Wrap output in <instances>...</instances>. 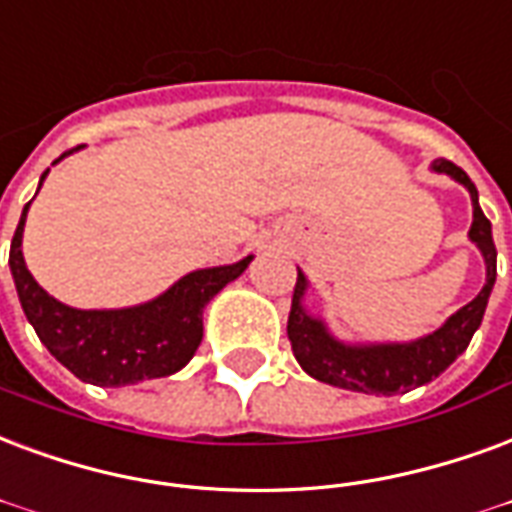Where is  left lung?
I'll return each mask as SVG.
<instances>
[{
  "instance_id": "1",
  "label": "left lung",
  "mask_w": 512,
  "mask_h": 512,
  "mask_svg": "<svg viewBox=\"0 0 512 512\" xmlns=\"http://www.w3.org/2000/svg\"><path fill=\"white\" fill-rule=\"evenodd\" d=\"M431 170L439 176H450L469 192V200H472L469 241L478 246L483 255L486 285L467 306L450 314L437 331L426 333L420 339H412V342H344L339 336H333L320 314H312L309 306L304 304L309 279L298 268L293 306H290V317H287V336L293 344L295 361L301 363V369L314 380L355 393H377V396L407 393L437 380L439 374L467 350L472 336L483 323L488 295L497 282V246L491 238V222L478 203V189L464 170L448 160H434Z\"/></svg>"
}]
</instances>
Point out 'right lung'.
I'll return each instance as SVG.
<instances>
[{
	"label": "right lung",
	"instance_id": "1",
	"mask_svg": "<svg viewBox=\"0 0 512 512\" xmlns=\"http://www.w3.org/2000/svg\"><path fill=\"white\" fill-rule=\"evenodd\" d=\"M48 170L40 176V187ZM29 206L32 200L24 206L10 244V274L21 309L56 361L78 380L100 388H124L135 382L170 377L184 369L203 339V309L208 301L244 274L255 257L246 255L230 266L189 271L146 304L124 309H75L45 293L26 268L21 241Z\"/></svg>",
	"mask_w": 512,
	"mask_h": 512
}]
</instances>
